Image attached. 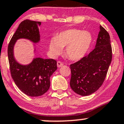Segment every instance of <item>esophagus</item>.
Here are the masks:
<instances>
[{"label":"esophagus","mask_w":124,"mask_h":124,"mask_svg":"<svg viewBox=\"0 0 124 124\" xmlns=\"http://www.w3.org/2000/svg\"><path fill=\"white\" fill-rule=\"evenodd\" d=\"M63 63L62 62H61V61H58L57 62V66H58V68L61 67L62 66H63Z\"/></svg>","instance_id":"obj_1"}]
</instances>
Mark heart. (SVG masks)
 Returning <instances> with one entry per match:
<instances>
[{
    "label": "heart",
    "mask_w": 124,
    "mask_h": 124,
    "mask_svg": "<svg viewBox=\"0 0 124 124\" xmlns=\"http://www.w3.org/2000/svg\"><path fill=\"white\" fill-rule=\"evenodd\" d=\"M90 32L78 28H70L50 39L49 47L53 56H58L65 46V54L70 60L77 61L88 53L93 43Z\"/></svg>",
    "instance_id": "obj_1"
}]
</instances>
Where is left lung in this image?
Returning a JSON list of instances; mask_svg holds the SVG:
<instances>
[{"mask_svg":"<svg viewBox=\"0 0 124 124\" xmlns=\"http://www.w3.org/2000/svg\"><path fill=\"white\" fill-rule=\"evenodd\" d=\"M112 58L110 36L108 31L100 25L94 50L70 65V86L72 90L83 96L96 92L105 81Z\"/></svg>","mask_w":124,"mask_h":124,"instance_id":"8db88e82","label":"left lung"}]
</instances>
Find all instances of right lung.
<instances>
[{"label":"right lung","mask_w":124,"mask_h":124,"mask_svg":"<svg viewBox=\"0 0 124 124\" xmlns=\"http://www.w3.org/2000/svg\"><path fill=\"white\" fill-rule=\"evenodd\" d=\"M41 23L23 21L10 39L8 48L10 74L19 89L27 96L38 97L47 92L50 78L57 70V62L53 59L36 58L28 65L19 63L14 58V47L17 40L25 39L37 43L40 40L39 27Z\"/></svg>","instance_id":"1"}]
</instances>
